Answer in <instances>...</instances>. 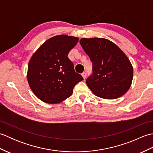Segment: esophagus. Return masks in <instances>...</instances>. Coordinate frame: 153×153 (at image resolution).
I'll list each match as a JSON object with an SVG mask.
<instances>
[{
  "label": "esophagus",
  "instance_id": "1",
  "mask_svg": "<svg viewBox=\"0 0 153 153\" xmlns=\"http://www.w3.org/2000/svg\"><path fill=\"white\" fill-rule=\"evenodd\" d=\"M82 77H83V78L84 79H85L86 76H87V74H86L85 72H83V73L82 74Z\"/></svg>",
  "mask_w": 153,
  "mask_h": 153
}]
</instances>
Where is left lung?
Returning a JSON list of instances; mask_svg holds the SVG:
<instances>
[{"instance_id":"1","label":"left lung","mask_w":153,"mask_h":153,"mask_svg":"<svg viewBox=\"0 0 153 153\" xmlns=\"http://www.w3.org/2000/svg\"><path fill=\"white\" fill-rule=\"evenodd\" d=\"M93 63V75L86 83L94 95L105 99L123 96L130 87L134 70L126 54L104 38H82L79 41Z\"/></svg>"}]
</instances>
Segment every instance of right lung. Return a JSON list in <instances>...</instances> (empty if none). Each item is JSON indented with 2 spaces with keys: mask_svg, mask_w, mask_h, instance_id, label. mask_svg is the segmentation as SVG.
Returning <instances> with one entry per match:
<instances>
[{
  "mask_svg": "<svg viewBox=\"0 0 153 153\" xmlns=\"http://www.w3.org/2000/svg\"><path fill=\"white\" fill-rule=\"evenodd\" d=\"M79 39L56 35L42 44L28 64L27 82L32 91L42 101L57 104L72 95L73 89L83 79L74 70L68 54Z\"/></svg>",
  "mask_w": 153,
  "mask_h": 153,
  "instance_id": "obj_1",
  "label": "right lung"
}]
</instances>
